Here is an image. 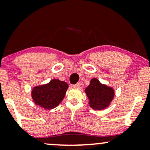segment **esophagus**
Segmentation results:
<instances>
[{"label": "esophagus", "instance_id": "34e87169", "mask_svg": "<svg viewBox=\"0 0 150 150\" xmlns=\"http://www.w3.org/2000/svg\"><path fill=\"white\" fill-rule=\"evenodd\" d=\"M71 87H72L73 88H79L80 87H81V83H77L76 84H75V85H71Z\"/></svg>", "mask_w": 150, "mask_h": 150}]
</instances>
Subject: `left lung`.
<instances>
[{"instance_id":"8db88e82","label":"left lung","mask_w":150,"mask_h":150,"mask_svg":"<svg viewBox=\"0 0 150 150\" xmlns=\"http://www.w3.org/2000/svg\"><path fill=\"white\" fill-rule=\"evenodd\" d=\"M89 100V105L94 110H102L108 107L114 98V90L100 83L97 79H93L85 90Z\"/></svg>"}]
</instances>
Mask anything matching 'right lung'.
<instances>
[{
	"label": "right lung",
	"mask_w": 150,
	"mask_h": 150,
	"mask_svg": "<svg viewBox=\"0 0 150 150\" xmlns=\"http://www.w3.org/2000/svg\"><path fill=\"white\" fill-rule=\"evenodd\" d=\"M67 88V83L53 79L46 85L35 87L32 90V98L37 105L48 110L52 109L62 101Z\"/></svg>",
	"instance_id": "1"
}]
</instances>
